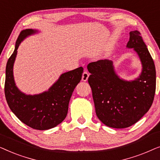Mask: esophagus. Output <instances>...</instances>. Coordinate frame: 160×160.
Listing matches in <instances>:
<instances>
[{
  "instance_id": "1",
  "label": "esophagus",
  "mask_w": 160,
  "mask_h": 160,
  "mask_svg": "<svg viewBox=\"0 0 160 160\" xmlns=\"http://www.w3.org/2000/svg\"><path fill=\"white\" fill-rule=\"evenodd\" d=\"M89 74L87 73V71H84L82 74V81L83 82H87V79H88Z\"/></svg>"
}]
</instances>
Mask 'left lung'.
Returning <instances> with one entry per match:
<instances>
[{"instance_id":"1","label":"left lung","mask_w":160,"mask_h":160,"mask_svg":"<svg viewBox=\"0 0 160 160\" xmlns=\"http://www.w3.org/2000/svg\"><path fill=\"white\" fill-rule=\"evenodd\" d=\"M127 47L133 48L141 61L143 69L136 79L120 78L112 61L101 60L87 65L96 115L113 128H126L138 122L152 106L156 90L154 60L138 30L130 32Z\"/></svg>"}]
</instances>
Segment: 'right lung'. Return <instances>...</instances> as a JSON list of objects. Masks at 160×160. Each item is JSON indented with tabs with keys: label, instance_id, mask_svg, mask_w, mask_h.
Masks as SVG:
<instances>
[{
	"label": "right lung",
	"instance_id": "right-lung-1",
	"mask_svg": "<svg viewBox=\"0 0 160 160\" xmlns=\"http://www.w3.org/2000/svg\"><path fill=\"white\" fill-rule=\"evenodd\" d=\"M36 32L26 29L19 33L14 51L6 64L4 91L10 109L22 122L35 130H45L58 125L66 117L70 99L82 79L84 69L79 67L62 73L49 90L38 95H25L19 91L13 75L17 49L26 37Z\"/></svg>",
	"mask_w": 160,
	"mask_h": 160
}]
</instances>
